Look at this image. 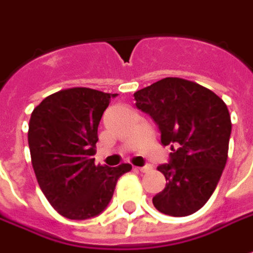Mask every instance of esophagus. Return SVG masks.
I'll use <instances>...</instances> for the list:
<instances>
[{"instance_id": "esophagus-1", "label": "esophagus", "mask_w": 253, "mask_h": 253, "mask_svg": "<svg viewBox=\"0 0 253 253\" xmlns=\"http://www.w3.org/2000/svg\"><path fill=\"white\" fill-rule=\"evenodd\" d=\"M135 169H138L140 172H148L151 170V165H144V167H137Z\"/></svg>"}]
</instances>
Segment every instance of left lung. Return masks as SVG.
I'll return each instance as SVG.
<instances>
[{
  "instance_id": "left-lung-1",
  "label": "left lung",
  "mask_w": 253,
  "mask_h": 253,
  "mask_svg": "<svg viewBox=\"0 0 253 253\" xmlns=\"http://www.w3.org/2000/svg\"><path fill=\"white\" fill-rule=\"evenodd\" d=\"M170 145L169 162L158 167L167 186L153 197L158 211L173 217L196 213L213 195L228 157L231 118L213 91L182 78H164L134 93Z\"/></svg>"
}]
</instances>
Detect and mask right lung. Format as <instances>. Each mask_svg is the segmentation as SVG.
<instances>
[{
  "instance_id": "right-lung-1",
  "label": "right lung",
  "mask_w": 253,
  "mask_h": 253,
  "mask_svg": "<svg viewBox=\"0 0 253 253\" xmlns=\"http://www.w3.org/2000/svg\"><path fill=\"white\" fill-rule=\"evenodd\" d=\"M118 93L71 88L40 102L29 120L32 165L53 209L70 220H86L110 203L118 179L131 169L95 165L98 126Z\"/></svg>"
}]
</instances>
